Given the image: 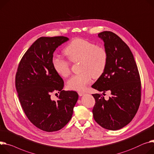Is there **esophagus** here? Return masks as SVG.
<instances>
[{"mask_svg":"<svg viewBox=\"0 0 154 154\" xmlns=\"http://www.w3.org/2000/svg\"><path fill=\"white\" fill-rule=\"evenodd\" d=\"M85 94V92H78V94H79V96H83Z\"/></svg>","mask_w":154,"mask_h":154,"instance_id":"esophagus-1","label":"esophagus"}]
</instances>
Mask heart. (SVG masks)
Here are the masks:
<instances>
[{
    "instance_id": "heart-1",
    "label": "heart",
    "mask_w": 154,
    "mask_h": 154,
    "mask_svg": "<svg viewBox=\"0 0 154 154\" xmlns=\"http://www.w3.org/2000/svg\"><path fill=\"white\" fill-rule=\"evenodd\" d=\"M65 54L72 63H79L78 75L71 77L67 86L71 90L81 91L90 83L92 77L99 78L104 72L108 62V52L104 47L97 45L87 39H73L64 50ZM52 66L55 72L63 78L71 73L69 62L60 56L52 58Z\"/></svg>"
}]
</instances>
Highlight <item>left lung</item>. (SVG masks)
I'll use <instances>...</instances> for the list:
<instances>
[{"instance_id": "8db88e82", "label": "left lung", "mask_w": 154, "mask_h": 154, "mask_svg": "<svg viewBox=\"0 0 154 154\" xmlns=\"http://www.w3.org/2000/svg\"><path fill=\"white\" fill-rule=\"evenodd\" d=\"M98 36L104 42L108 62L92 88L103 92L110 91L112 96L106 100L102 94H92L96 101L93 116L102 128L114 131L129 123L136 114L141 97L140 79L127 44L111 31H103Z\"/></svg>"}]
</instances>
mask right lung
<instances>
[{"label":"right lung","mask_w":154,"mask_h":154,"mask_svg":"<svg viewBox=\"0 0 154 154\" xmlns=\"http://www.w3.org/2000/svg\"><path fill=\"white\" fill-rule=\"evenodd\" d=\"M68 39H38L23 56L16 73L15 86L23 111L35 126L46 132L58 131L69 122L78 99L76 91L63 90V80L52 64L55 49ZM54 91L59 93L57 101L50 98Z\"/></svg>","instance_id":"1"}]
</instances>
